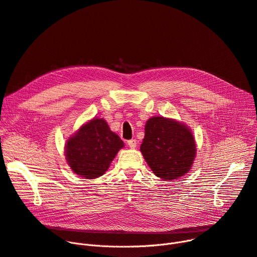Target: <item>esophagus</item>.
Instances as JSON below:
<instances>
[{"label": "esophagus", "instance_id": "1", "mask_svg": "<svg viewBox=\"0 0 257 257\" xmlns=\"http://www.w3.org/2000/svg\"><path fill=\"white\" fill-rule=\"evenodd\" d=\"M127 145H128L132 149H134L136 146H137V141H136L135 139H132V140L127 141Z\"/></svg>", "mask_w": 257, "mask_h": 257}]
</instances>
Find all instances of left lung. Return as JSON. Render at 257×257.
I'll return each mask as SVG.
<instances>
[{
    "label": "left lung",
    "mask_w": 257,
    "mask_h": 257,
    "mask_svg": "<svg viewBox=\"0 0 257 257\" xmlns=\"http://www.w3.org/2000/svg\"><path fill=\"white\" fill-rule=\"evenodd\" d=\"M140 152L155 175L170 182L190 171L197 148L187 124L172 118L154 116L146 121Z\"/></svg>",
    "instance_id": "1"
}]
</instances>
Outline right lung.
Listing matches in <instances>:
<instances>
[{"label": "right lung", "mask_w": 257, "mask_h": 257, "mask_svg": "<svg viewBox=\"0 0 257 257\" xmlns=\"http://www.w3.org/2000/svg\"><path fill=\"white\" fill-rule=\"evenodd\" d=\"M123 141L112 132L103 118H93L84 123L67 139L65 159L80 177L94 179L105 173Z\"/></svg>", "instance_id": "right-lung-1"}]
</instances>
